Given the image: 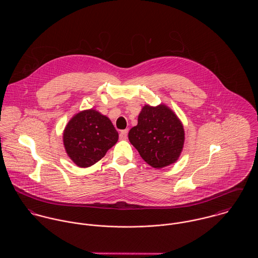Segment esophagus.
<instances>
[{"instance_id": "1", "label": "esophagus", "mask_w": 258, "mask_h": 258, "mask_svg": "<svg viewBox=\"0 0 258 258\" xmlns=\"http://www.w3.org/2000/svg\"><path fill=\"white\" fill-rule=\"evenodd\" d=\"M127 134H128V129H125V130H122L120 132V135H119V138L121 140H126L127 139Z\"/></svg>"}]
</instances>
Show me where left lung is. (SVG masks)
Returning <instances> with one entry per match:
<instances>
[{"label": "left lung", "mask_w": 258, "mask_h": 258, "mask_svg": "<svg viewBox=\"0 0 258 258\" xmlns=\"http://www.w3.org/2000/svg\"><path fill=\"white\" fill-rule=\"evenodd\" d=\"M128 138L147 164L161 169L179 159L184 147V126L174 111L165 104L155 107L145 105Z\"/></svg>", "instance_id": "8db88e82"}]
</instances>
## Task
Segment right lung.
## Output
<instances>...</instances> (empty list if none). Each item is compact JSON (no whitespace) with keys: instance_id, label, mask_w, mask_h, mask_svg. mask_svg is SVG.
Segmentation results:
<instances>
[{"instance_id":"add662e5","label":"right lung","mask_w":258,"mask_h":258,"mask_svg":"<svg viewBox=\"0 0 258 258\" xmlns=\"http://www.w3.org/2000/svg\"><path fill=\"white\" fill-rule=\"evenodd\" d=\"M117 141L118 132L110 119L94 109L75 114L63 131L66 151L80 168L97 163Z\"/></svg>"}]
</instances>
